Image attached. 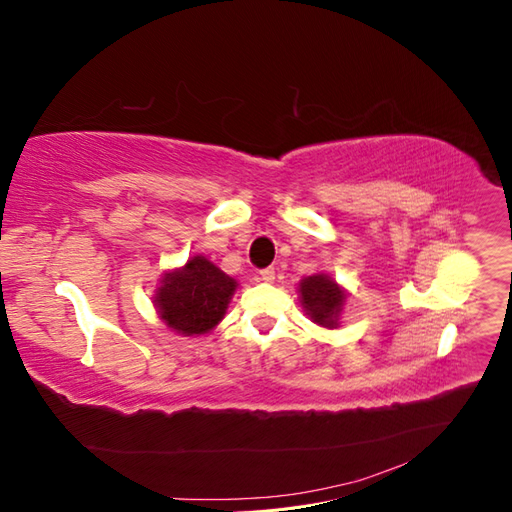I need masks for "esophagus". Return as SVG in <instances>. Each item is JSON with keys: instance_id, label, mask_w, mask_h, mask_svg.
Masks as SVG:
<instances>
[{"instance_id": "34e87169", "label": "esophagus", "mask_w": 512, "mask_h": 512, "mask_svg": "<svg viewBox=\"0 0 512 512\" xmlns=\"http://www.w3.org/2000/svg\"><path fill=\"white\" fill-rule=\"evenodd\" d=\"M258 280H260V282H267V284H271V282L275 280V269H273V267L262 269V271L258 273Z\"/></svg>"}]
</instances>
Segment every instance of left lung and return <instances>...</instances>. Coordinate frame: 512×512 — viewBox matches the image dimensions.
<instances>
[{
  "mask_svg": "<svg viewBox=\"0 0 512 512\" xmlns=\"http://www.w3.org/2000/svg\"><path fill=\"white\" fill-rule=\"evenodd\" d=\"M301 299L309 318L322 327H337V316L342 312L344 292L329 275H312L301 282Z\"/></svg>",
  "mask_w": 512,
  "mask_h": 512,
  "instance_id": "1",
  "label": "left lung"
}]
</instances>
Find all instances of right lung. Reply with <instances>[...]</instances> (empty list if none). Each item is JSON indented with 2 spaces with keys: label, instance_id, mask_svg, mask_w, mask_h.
<instances>
[{
  "label": "right lung",
  "instance_id": "obj_1",
  "mask_svg": "<svg viewBox=\"0 0 512 512\" xmlns=\"http://www.w3.org/2000/svg\"><path fill=\"white\" fill-rule=\"evenodd\" d=\"M237 282L203 256H194L179 271L168 273L158 290L160 318L181 335L211 331L226 312Z\"/></svg>",
  "mask_w": 512,
  "mask_h": 512
}]
</instances>
